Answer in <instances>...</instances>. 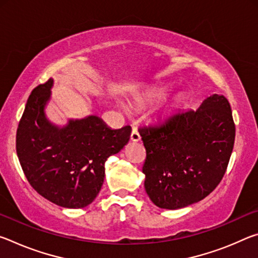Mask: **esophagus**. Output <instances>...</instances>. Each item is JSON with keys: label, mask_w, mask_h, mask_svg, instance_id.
<instances>
[{"label": "esophagus", "mask_w": 258, "mask_h": 258, "mask_svg": "<svg viewBox=\"0 0 258 258\" xmlns=\"http://www.w3.org/2000/svg\"><path fill=\"white\" fill-rule=\"evenodd\" d=\"M140 140H141V138H140L139 132L135 128H133L132 134H131V141L134 142V143H137V142L140 141Z\"/></svg>", "instance_id": "34e87169"}]
</instances>
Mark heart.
<instances>
[{
  "label": "heart",
  "instance_id": "b5f03b06",
  "mask_svg": "<svg viewBox=\"0 0 258 258\" xmlns=\"http://www.w3.org/2000/svg\"><path fill=\"white\" fill-rule=\"evenodd\" d=\"M171 89L169 87H152V89L147 90L145 93H143L142 97H140L138 101L140 103H149V102H155V101H160V100L165 99L167 95L171 93ZM183 104V98L178 97L174 101L169 104L167 107V112H172L176 110Z\"/></svg>",
  "mask_w": 258,
  "mask_h": 258
}]
</instances>
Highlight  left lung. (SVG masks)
Wrapping results in <instances>:
<instances>
[{
    "mask_svg": "<svg viewBox=\"0 0 258 258\" xmlns=\"http://www.w3.org/2000/svg\"><path fill=\"white\" fill-rule=\"evenodd\" d=\"M147 150V195L157 207L180 209L203 200L221 182L232 154L235 126L224 95L139 130Z\"/></svg>",
    "mask_w": 258,
    "mask_h": 258,
    "instance_id": "1",
    "label": "left lung"
}]
</instances>
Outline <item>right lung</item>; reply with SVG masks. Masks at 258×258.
<instances>
[{
    "label": "right lung",
    "mask_w": 258,
    "mask_h": 258,
    "mask_svg": "<svg viewBox=\"0 0 258 258\" xmlns=\"http://www.w3.org/2000/svg\"><path fill=\"white\" fill-rule=\"evenodd\" d=\"M53 84L50 78L30 93L17 130V155L42 197L64 208H84L101 190L107 158L127 145L132 130H113L97 115L52 123L45 109Z\"/></svg>",
    "instance_id": "obj_1"
}]
</instances>
